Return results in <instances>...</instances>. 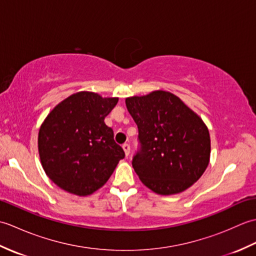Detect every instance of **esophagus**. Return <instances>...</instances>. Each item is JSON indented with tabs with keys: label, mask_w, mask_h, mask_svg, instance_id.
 I'll list each match as a JSON object with an SVG mask.
<instances>
[{
	"label": "esophagus",
	"mask_w": 256,
	"mask_h": 256,
	"mask_svg": "<svg viewBox=\"0 0 256 256\" xmlns=\"http://www.w3.org/2000/svg\"><path fill=\"white\" fill-rule=\"evenodd\" d=\"M123 150H124V153H125V156H128L130 155V150H131V148H130V145L128 144H124L123 146Z\"/></svg>",
	"instance_id": "esophagus-1"
}]
</instances>
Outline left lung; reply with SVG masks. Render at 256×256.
Segmentation results:
<instances>
[{"instance_id": "1", "label": "left lung", "mask_w": 256, "mask_h": 256, "mask_svg": "<svg viewBox=\"0 0 256 256\" xmlns=\"http://www.w3.org/2000/svg\"><path fill=\"white\" fill-rule=\"evenodd\" d=\"M125 103L138 128L140 150L132 165L140 182L162 196L192 187L210 160V134L202 118L168 91L130 96Z\"/></svg>"}]
</instances>
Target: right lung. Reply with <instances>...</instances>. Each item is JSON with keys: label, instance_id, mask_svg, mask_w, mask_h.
Wrapping results in <instances>:
<instances>
[{"label": "right lung", "instance_id": "obj_1", "mask_svg": "<svg viewBox=\"0 0 256 256\" xmlns=\"http://www.w3.org/2000/svg\"><path fill=\"white\" fill-rule=\"evenodd\" d=\"M118 98L89 91L69 96L52 108L38 132V153L50 180L80 197L96 192L111 177L124 150L114 142L104 118Z\"/></svg>", "mask_w": 256, "mask_h": 256}]
</instances>
